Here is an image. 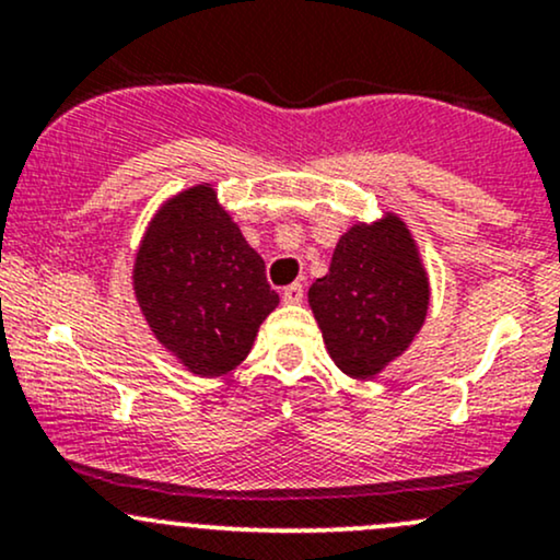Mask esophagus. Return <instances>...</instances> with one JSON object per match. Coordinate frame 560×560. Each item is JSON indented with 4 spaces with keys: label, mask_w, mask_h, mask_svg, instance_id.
Segmentation results:
<instances>
[{
    "label": "esophagus",
    "mask_w": 560,
    "mask_h": 560,
    "mask_svg": "<svg viewBox=\"0 0 560 560\" xmlns=\"http://www.w3.org/2000/svg\"><path fill=\"white\" fill-rule=\"evenodd\" d=\"M302 292H305V289H302L300 281H294V284L284 287V292H281V298H284V302H300V300H302Z\"/></svg>",
    "instance_id": "obj_1"
}]
</instances>
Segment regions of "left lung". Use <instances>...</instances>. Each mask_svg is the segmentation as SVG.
I'll return each mask as SVG.
<instances>
[{
  "instance_id": "8db88e82",
  "label": "left lung",
  "mask_w": 560,
  "mask_h": 560,
  "mask_svg": "<svg viewBox=\"0 0 560 560\" xmlns=\"http://www.w3.org/2000/svg\"><path fill=\"white\" fill-rule=\"evenodd\" d=\"M307 298L331 361L345 374L369 378L395 361L429 307L427 273L400 218L347 231L329 273L313 281Z\"/></svg>"
}]
</instances>
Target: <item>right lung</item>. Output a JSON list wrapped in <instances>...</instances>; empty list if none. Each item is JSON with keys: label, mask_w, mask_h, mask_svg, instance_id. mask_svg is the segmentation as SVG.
Here are the masks:
<instances>
[{"label": "right lung", "mask_w": 560, "mask_h": 560, "mask_svg": "<svg viewBox=\"0 0 560 560\" xmlns=\"http://www.w3.org/2000/svg\"><path fill=\"white\" fill-rule=\"evenodd\" d=\"M133 289L155 337L202 376L240 365L279 305L266 262L218 208L210 186H195L160 210L139 247Z\"/></svg>", "instance_id": "obj_1"}]
</instances>
